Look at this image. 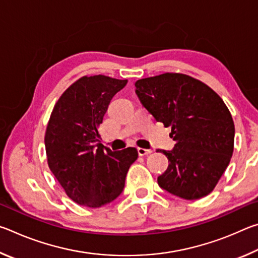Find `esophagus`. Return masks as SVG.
<instances>
[{
	"mask_svg": "<svg viewBox=\"0 0 258 258\" xmlns=\"http://www.w3.org/2000/svg\"><path fill=\"white\" fill-rule=\"evenodd\" d=\"M151 152L152 151L150 149H145V148H138L139 156H147V155H150Z\"/></svg>",
	"mask_w": 258,
	"mask_h": 258,
	"instance_id": "esophagus-1",
	"label": "esophagus"
}]
</instances>
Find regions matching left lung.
<instances>
[{
    "instance_id": "8db88e82",
    "label": "left lung",
    "mask_w": 258,
    "mask_h": 258,
    "mask_svg": "<svg viewBox=\"0 0 258 258\" xmlns=\"http://www.w3.org/2000/svg\"><path fill=\"white\" fill-rule=\"evenodd\" d=\"M140 101L157 121L171 127L175 141L158 184L177 197L195 200L211 194L233 154L234 123L215 91L185 74L165 73L135 82Z\"/></svg>"
}]
</instances>
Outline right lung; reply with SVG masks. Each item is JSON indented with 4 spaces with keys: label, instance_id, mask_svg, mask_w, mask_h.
<instances>
[{
    "label": "right lung",
    "instance_id": "obj_1",
    "mask_svg": "<svg viewBox=\"0 0 258 258\" xmlns=\"http://www.w3.org/2000/svg\"><path fill=\"white\" fill-rule=\"evenodd\" d=\"M127 84L104 75L83 76L61 94L45 131L47 165L73 202L98 208L121 194L135 148L111 151L99 142L111 99Z\"/></svg>",
    "mask_w": 258,
    "mask_h": 258
}]
</instances>
